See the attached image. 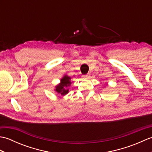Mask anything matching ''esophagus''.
Returning a JSON list of instances; mask_svg holds the SVG:
<instances>
[{
  "instance_id": "34e87169",
  "label": "esophagus",
  "mask_w": 152,
  "mask_h": 152,
  "mask_svg": "<svg viewBox=\"0 0 152 152\" xmlns=\"http://www.w3.org/2000/svg\"><path fill=\"white\" fill-rule=\"evenodd\" d=\"M82 77H83V78H84V79H89L90 77V74H85V75H83Z\"/></svg>"
}]
</instances>
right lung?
<instances>
[{
  "label": "right lung",
  "instance_id": "1",
  "mask_svg": "<svg viewBox=\"0 0 152 152\" xmlns=\"http://www.w3.org/2000/svg\"><path fill=\"white\" fill-rule=\"evenodd\" d=\"M71 78L67 75H64L62 78L61 79V82L56 86V91L61 95H65L69 93V89L68 88L71 85L70 82Z\"/></svg>",
  "mask_w": 152,
  "mask_h": 152
}]
</instances>
